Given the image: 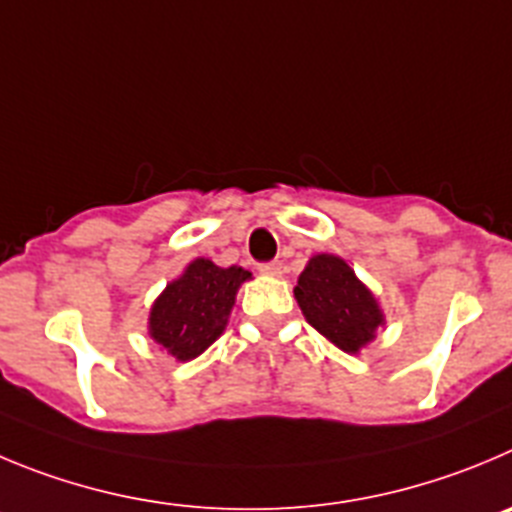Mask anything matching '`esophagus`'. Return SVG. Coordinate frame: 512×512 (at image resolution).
<instances>
[{"mask_svg":"<svg viewBox=\"0 0 512 512\" xmlns=\"http://www.w3.org/2000/svg\"><path fill=\"white\" fill-rule=\"evenodd\" d=\"M260 272L262 275H270V278H280L283 275V262H262Z\"/></svg>","mask_w":512,"mask_h":512,"instance_id":"1","label":"esophagus"}]
</instances>
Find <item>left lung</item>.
I'll return each mask as SVG.
<instances>
[{"label":"left lung","instance_id":"left-lung-1","mask_svg":"<svg viewBox=\"0 0 512 512\" xmlns=\"http://www.w3.org/2000/svg\"><path fill=\"white\" fill-rule=\"evenodd\" d=\"M293 293L305 321L343 353H361L386 323L369 285L338 255L310 257Z\"/></svg>","mask_w":512,"mask_h":512}]
</instances>
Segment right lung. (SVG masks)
<instances>
[{"mask_svg":"<svg viewBox=\"0 0 512 512\" xmlns=\"http://www.w3.org/2000/svg\"><path fill=\"white\" fill-rule=\"evenodd\" d=\"M252 278L245 267H219L197 257L166 283L148 313V336L176 361L202 356L224 333L237 290Z\"/></svg>","mask_w":512,"mask_h":512,"instance_id":"1","label":"right lung"}]
</instances>
